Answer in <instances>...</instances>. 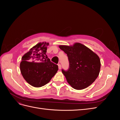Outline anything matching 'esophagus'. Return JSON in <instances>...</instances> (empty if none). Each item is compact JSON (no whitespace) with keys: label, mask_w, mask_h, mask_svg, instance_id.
I'll list each match as a JSON object with an SVG mask.
<instances>
[{"label":"esophagus","mask_w":120,"mask_h":120,"mask_svg":"<svg viewBox=\"0 0 120 120\" xmlns=\"http://www.w3.org/2000/svg\"><path fill=\"white\" fill-rule=\"evenodd\" d=\"M58 66H59V70H60V69L61 68V65L60 64H58Z\"/></svg>","instance_id":"34e87169"}]
</instances>
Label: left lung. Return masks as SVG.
Returning a JSON list of instances; mask_svg holds the SVG:
<instances>
[{"instance_id":"1","label":"left lung","mask_w":120,"mask_h":120,"mask_svg":"<svg viewBox=\"0 0 120 120\" xmlns=\"http://www.w3.org/2000/svg\"><path fill=\"white\" fill-rule=\"evenodd\" d=\"M59 48L67 54L70 63L67 71L62 70L68 82L72 88L78 90L90 86L100 73L101 61L99 56L79 42L70 46L60 45Z\"/></svg>"}]
</instances>
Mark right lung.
Masks as SVG:
<instances>
[{"instance_id":"right-lung-1","label":"right lung","mask_w":120,"mask_h":120,"mask_svg":"<svg viewBox=\"0 0 120 120\" xmlns=\"http://www.w3.org/2000/svg\"><path fill=\"white\" fill-rule=\"evenodd\" d=\"M49 42H39L21 58L20 70L29 84L36 88L49 82L58 71V66L50 61L46 54Z\"/></svg>"}]
</instances>
